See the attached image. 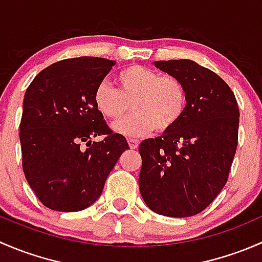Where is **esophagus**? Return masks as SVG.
Listing matches in <instances>:
<instances>
[{"label": "esophagus", "mask_w": 262, "mask_h": 262, "mask_svg": "<svg viewBox=\"0 0 262 262\" xmlns=\"http://www.w3.org/2000/svg\"><path fill=\"white\" fill-rule=\"evenodd\" d=\"M128 144H129V147L132 148V149H137V148H138V144H139V142L137 141V139H128Z\"/></svg>", "instance_id": "obj_1"}]
</instances>
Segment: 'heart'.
<instances>
[{"label": "heart", "mask_w": 262, "mask_h": 262, "mask_svg": "<svg viewBox=\"0 0 262 262\" xmlns=\"http://www.w3.org/2000/svg\"><path fill=\"white\" fill-rule=\"evenodd\" d=\"M118 90L106 81L94 92L96 109L105 118L116 120L126 114L129 104L133 114L113 125L119 134L141 137L156 129L168 132L186 112L187 91L179 78L161 76L142 66H130L115 76Z\"/></svg>", "instance_id": "heart-1"}]
</instances>
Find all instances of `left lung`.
<instances>
[{
    "mask_svg": "<svg viewBox=\"0 0 262 262\" xmlns=\"http://www.w3.org/2000/svg\"><path fill=\"white\" fill-rule=\"evenodd\" d=\"M153 64L185 84L187 106L172 129L139 146V190L155 213L185 218L203 212L228 180L238 139V105L228 84L194 60Z\"/></svg>",
    "mask_w": 262,
    "mask_h": 262,
    "instance_id": "1",
    "label": "left lung"
}]
</instances>
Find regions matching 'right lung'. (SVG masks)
I'll list each match as a JSON object with an SVG mask.
<instances>
[{"label":"right lung","mask_w":262,"mask_h":262,"mask_svg":"<svg viewBox=\"0 0 262 262\" xmlns=\"http://www.w3.org/2000/svg\"><path fill=\"white\" fill-rule=\"evenodd\" d=\"M115 63L97 57L60 60L41 71L26 90L20 123L23 168L49 209L78 212L94 204L121 153L129 149L94 102L95 89ZM97 135L105 138L92 142Z\"/></svg>","instance_id":"right-lung-1"}]
</instances>
